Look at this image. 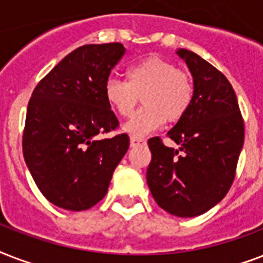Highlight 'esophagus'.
I'll return each instance as SVG.
<instances>
[{
  "label": "esophagus",
  "instance_id": "34e87169",
  "mask_svg": "<svg viewBox=\"0 0 263 263\" xmlns=\"http://www.w3.org/2000/svg\"><path fill=\"white\" fill-rule=\"evenodd\" d=\"M129 144H131V147H139V146H142V144H146V140H144L143 138H138V136H131Z\"/></svg>",
  "mask_w": 263,
  "mask_h": 263
}]
</instances>
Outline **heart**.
Wrapping results in <instances>:
<instances>
[{"label": "heart", "mask_w": 263, "mask_h": 263, "mask_svg": "<svg viewBox=\"0 0 263 263\" xmlns=\"http://www.w3.org/2000/svg\"><path fill=\"white\" fill-rule=\"evenodd\" d=\"M191 75L161 55L152 54L132 64L125 80L109 78L103 87L107 105L121 117H129L140 101L143 106L124 125L132 136H142L165 121L183 120L194 101Z\"/></svg>", "instance_id": "heart-1"}]
</instances>
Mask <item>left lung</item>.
I'll return each instance as SVG.
<instances>
[{"label":"left lung","instance_id":"obj_1","mask_svg":"<svg viewBox=\"0 0 263 263\" xmlns=\"http://www.w3.org/2000/svg\"><path fill=\"white\" fill-rule=\"evenodd\" d=\"M194 78V101L168 132L180 144L148 139L152 162L147 184L157 204L177 217H196L220 202L232 185L245 143V121L235 91L217 68L191 50L180 49Z\"/></svg>","mask_w":263,"mask_h":263}]
</instances>
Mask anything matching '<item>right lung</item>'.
<instances>
[{
    "label": "right lung",
    "instance_id": "right-lung-1",
    "mask_svg": "<svg viewBox=\"0 0 263 263\" xmlns=\"http://www.w3.org/2000/svg\"><path fill=\"white\" fill-rule=\"evenodd\" d=\"M125 53L121 43L84 45L64 57L32 91L23 156L49 202L82 212L106 195L129 136L119 128L103 87Z\"/></svg>",
    "mask_w": 263,
    "mask_h": 263
}]
</instances>
